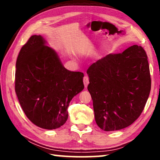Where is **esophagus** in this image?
<instances>
[{"instance_id": "obj_1", "label": "esophagus", "mask_w": 160, "mask_h": 160, "mask_svg": "<svg viewBox=\"0 0 160 160\" xmlns=\"http://www.w3.org/2000/svg\"><path fill=\"white\" fill-rule=\"evenodd\" d=\"M83 82L84 85H85V88H86L89 84V78L88 76H85L83 78Z\"/></svg>"}]
</instances>
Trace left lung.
I'll return each instance as SVG.
<instances>
[{
    "label": "left lung",
    "mask_w": 160,
    "mask_h": 160,
    "mask_svg": "<svg viewBox=\"0 0 160 160\" xmlns=\"http://www.w3.org/2000/svg\"><path fill=\"white\" fill-rule=\"evenodd\" d=\"M95 121L104 131L129 126L141 114L151 89L148 56L140 46L109 54L87 70Z\"/></svg>",
    "instance_id": "left-lung-1"
}]
</instances>
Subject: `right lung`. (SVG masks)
<instances>
[{"label":"right lung","mask_w":160,"mask_h":160,"mask_svg":"<svg viewBox=\"0 0 160 160\" xmlns=\"http://www.w3.org/2000/svg\"><path fill=\"white\" fill-rule=\"evenodd\" d=\"M41 35H33L16 61L15 92L29 120L53 130L66 122L68 107L84 89V74L67 70L57 53Z\"/></svg>","instance_id":"obj_1"}]
</instances>
